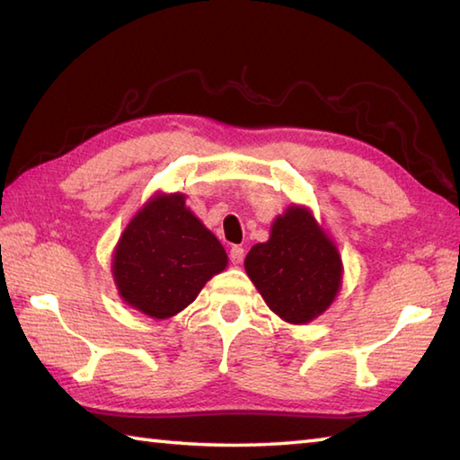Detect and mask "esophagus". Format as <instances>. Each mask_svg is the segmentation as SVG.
Segmentation results:
<instances>
[{
	"instance_id": "esophagus-1",
	"label": "esophagus",
	"mask_w": 460,
	"mask_h": 460,
	"mask_svg": "<svg viewBox=\"0 0 460 460\" xmlns=\"http://www.w3.org/2000/svg\"><path fill=\"white\" fill-rule=\"evenodd\" d=\"M243 257H245V249H243V247H241V245H233V247H231V252H229L231 263L239 265L241 261H243Z\"/></svg>"
}]
</instances>
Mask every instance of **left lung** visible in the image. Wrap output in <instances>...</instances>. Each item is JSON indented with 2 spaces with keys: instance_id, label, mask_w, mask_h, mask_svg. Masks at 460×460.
I'll return each instance as SVG.
<instances>
[{
  "instance_id": "1",
  "label": "left lung",
  "mask_w": 460,
  "mask_h": 460,
  "mask_svg": "<svg viewBox=\"0 0 460 460\" xmlns=\"http://www.w3.org/2000/svg\"><path fill=\"white\" fill-rule=\"evenodd\" d=\"M245 270L265 304L291 323H305L328 310L341 281L336 245L299 207L275 219L270 241L247 253Z\"/></svg>"
}]
</instances>
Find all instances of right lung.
Masks as SVG:
<instances>
[{"mask_svg":"<svg viewBox=\"0 0 460 460\" xmlns=\"http://www.w3.org/2000/svg\"><path fill=\"white\" fill-rule=\"evenodd\" d=\"M227 253L185 207L182 195H158L124 229L114 279L124 302L150 317H171L195 302Z\"/></svg>","mask_w":460,"mask_h":460,"instance_id":"1","label":"right lung"}]
</instances>
